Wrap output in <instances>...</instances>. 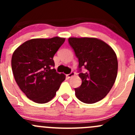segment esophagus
Wrapping results in <instances>:
<instances>
[{
    "label": "esophagus",
    "mask_w": 135,
    "mask_h": 135,
    "mask_svg": "<svg viewBox=\"0 0 135 135\" xmlns=\"http://www.w3.org/2000/svg\"><path fill=\"white\" fill-rule=\"evenodd\" d=\"M74 74H75V73H74V72H71V73H70V74H67V77L68 78H70V77H72V76H73L74 75Z\"/></svg>",
    "instance_id": "34e87169"
}]
</instances>
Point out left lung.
I'll return each instance as SVG.
<instances>
[{
    "label": "left lung",
    "mask_w": 135,
    "mask_h": 135,
    "mask_svg": "<svg viewBox=\"0 0 135 135\" xmlns=\"http://www.w3.org/2000/svg\"><path fill=\"white\" fill-rule=\"evenodd\" d=\"M69 43L78 59L81 85L75 88L76 97L86 104L102 100L112 88L118 73V59L114 50L95 38H69ZM86 69L81 72V68Z\"/></svg>",
    "instance_id": "8db88e82"
}]
</instances>
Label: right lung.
Listing matches in <instances>:
<instances>
[{"label":"right lung","mask_w":135,"mask_h":135,"mask_svg":"<svg viewBox=\"0 0 135 135\" xmlns=\"http://www.w3.org/2000/svg\"><path fill=\"white\" fill-rule=\"evenodd\" d=\"M65 39H31L19 46L12 57L15 80L27 98L39 104L55 97L65 76L54 69V55Z\"/></svg>","instance_id":"add662e5"}]
</instances>
